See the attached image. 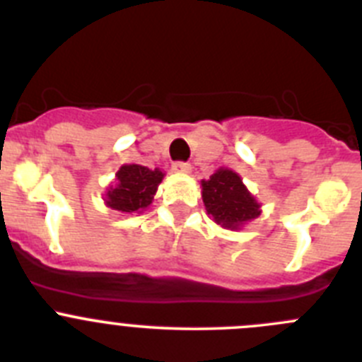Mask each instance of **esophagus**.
Returning <instances> with one entry per match:
<instances>
[{"label": "esophagus", "mask_w": 362, "mask_h": 362, "mask_svg": "<svg viewBox=\"0 0 362 362\" xmlns=\"http://www.w3.org/2000/svg\"><path fill=\"white\" fill-rule=\"evenodd\" d=\"M172 172H174V174H179V175H188L192 172V166L188 165V163H174V165H172Z\"/></svg>", "instance_id": "esophagus-1"}]
</instances>
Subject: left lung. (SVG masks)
<instances>
[{
	"label": "left lung",
	"mask_w": 362,
	"mask_h": 362,
	"mask_svg": "<svg viewBox=\"0 0 362 362\" xmlns=\"http://www.w3.org/2000/svg\"><path fill=\"white\" fill-rule=\"evenodd\" d=\"M201 197L206 214L226 230H241L261 216V203L246 188L241 175L226 166L201 181Z\"/></svg>",
	"instance_id": "left-lung-1"
}]
</instances>
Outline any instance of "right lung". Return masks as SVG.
I'll return each instance as SVG.
<instances>
[{
  "label": "right lung",
  "mask_w": 362,
  "mask_h": 362,
  "mask_svg": "<svg viewBox=\"0 0 362 362\" xmlns=\"http://www.w3.org/2000/svg\"><path fill=\"white\" fill-rule=\"evenodd\" d=\"M165 172L148 166L123 165L105 192V204L121 214H141L152 204Z\"/></svg>",
  "instance_id": "obj_1"
}]
</instances>
